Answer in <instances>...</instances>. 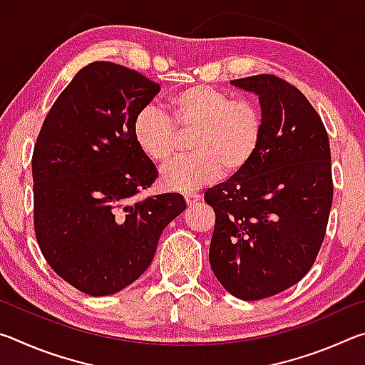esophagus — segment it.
Returning a JSON list of instances; mask_svg holds the SVG:
<instances>
[{
    "label": "esophagus",
    "mask_w": 365,
    "mask_h": 365,
    "mask_svg": "<svg viewBox=\"0 0 365 365\" xmlns=\"http://www.w3.org/2000/svg\"><path fill=\"white\" fill-rule=\"evenodd\" d=\"M183 197H185V201H187V205L191 206L201 200V195L196 193V191H190V193H185Z\"/></svg>",
    "instance_id": "obj_1"
}]
</instances>
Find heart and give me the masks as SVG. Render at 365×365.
Segmentation results:
<instances>
[{
    "label": "heart",
    "instance_id": "1",
    "mask_svg": "<svg viewBox=\"0 0 365 365\" xmlns=\"http://www.w3.org/2000/svg\"><path fill=\"white\" fill-rule=\"evenodd\" d=\"M170 115L153 104L133 117L132 132L140 151L153 163L175 156L181 133L193 132V154L165 165L160 185L172 191H191L222 175H238L255 159L262 141L264 120L255 103L233 100L211 85H191L169 100Z\"/></svg>",
    "mask_w": 365,
    "mask_h": 365
}]
</instances>
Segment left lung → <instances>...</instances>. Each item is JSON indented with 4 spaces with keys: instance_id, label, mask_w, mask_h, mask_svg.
<instances>
[{
    "instance_id": "1",
    "label": "left lung",
    "mask_w": 365,
    "mask_h": 365,
    "mask_svg": "<svg viewBox=\"0 0 365 365\" xmlns=\"http://www.w3.org/2000/svg\"><path fill=\"white\" fill-rule=\"evenodd\" d=\"M232 85L259 96L264 133L248 168L205 193L215 212L209 262L228 293L256 301L293 287L316 261L333 201L330 143L287 80L259 73Z\"/></svg>"
}]
</instances>
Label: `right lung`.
I'll return each mask as SVG.
<instances>
[{"instance_id": "add662e5", "label": "right lung", "mask_w": 365, "mask_h": 365, "mask_svg": "<svg viewBox=\"0 0 365 365\" xmlns=\"http://www.w3.org/2000/svg\"><path fill=\"white\" fill-rule=\"evenodd\" d=\"M159 90L137 71L91 63L58 96L36 138V242L49 267L90 296L137 280L160 233L187 209L178 193L135 201L158 170L135 143L132 122Z\"/></svg>"}]
</instances>
